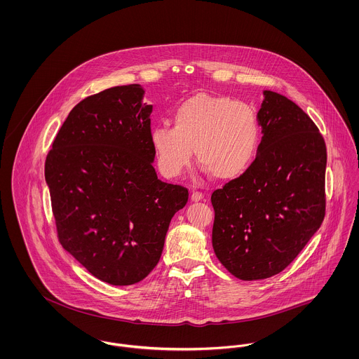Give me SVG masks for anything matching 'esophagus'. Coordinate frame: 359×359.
Segmentation results:
<instances>
[{
	"label": "esophagus",
	"instance_id": "obj_1",
	"mask_svg": "<svg viewBox=\"0 0 359 359\" xmlns=\"http://www.w3.org/2000/svg\"><path fill=\"white\" fill-rule=\"evenodd\" d=\"M203 199V194L199 193V191H195V193H193V195H191V201L193 202H199V201H202Z\"/></svg>",
	"mask_w": 359,
	"mask_h": 359
}]
</instances>
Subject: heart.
Wrapping results in <instances>:
<instances>
[{
	"mask_svg": "<svg viewBox=\"0 0 359 359\" xmlns=\"http://www.w3.org/2000/svg\"><path fill=\"white\" fill-rule=\"evenodd\" d=\"M151 143L161 172L177 177L196 163L219 180L242 176L254 163L261 143L257 111L231 97L196 94L173 111V127L151 130Z\"/></svg>",
	"mask_w": 359,
	"mask_h": 359,
	"instance_id": "obj_1",
	"label": "heart"
}]
</instances>
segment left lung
<instances>
[{"label":"left lung","mask_w":359,"mask_h":359,"mask_svg":"<svg viewBox=\"0 0 359 359\" xmlns=\"http://www.w3.org/2000/svg\"><path fill=\"white\" fill-rule=\"evenodd\" d=\"M264 95L254 163L212 194L215 252L246 281L284 271L325 217V140L295 102L269 90Z\"/></svg>","instance_id":"left-lung-1"}]
</instances>
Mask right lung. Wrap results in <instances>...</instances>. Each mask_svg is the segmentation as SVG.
I'll return each instance as SVG.
<instances>
[{"label": "right lung", "mask_w": 359, "mask_h": 359, "mask_svg": "<svg viewBox=\"0 0 359 359\" xmlns=\"http://www.w3.org/2000/svg\"><path fill=\"white\" fill-rule=\"evenodd\" d=\"M139 84L90 95L69 111L45 163L57 236L91 275L131 285L158 264L169 222L189 201L153 166L151 105Z\"/></svg>", "instance_id": "1"}]
</instances>
